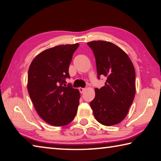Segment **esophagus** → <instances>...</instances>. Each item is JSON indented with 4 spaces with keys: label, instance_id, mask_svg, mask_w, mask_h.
<instances>
[{
    "label": "esophagus",
    "instance_id": "obj_1",
    "mask_svg": "<svg viewBox=\"0 0 161 161\" xmlns=\"http://www.w3.org/2000/svg\"><path fill=\"white\" fill-rule=\"evenodd\" d=\"M79 90H80V93H84V91H85V88H81V87H80V88H79Z\"/></svg>",
    "mask_w": 161,
    "mask_h": 161
}]
</instances>
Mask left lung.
<instances>
[{"instance_id":"obj_1","label":"left lung","mask_w":161,"mask_h":161,"mask_svg":"<svg viewBox=\"0 0 161 161\" xmlns=\"http://www.w3.org/2000/svg\"><path fill=\"white\" fill-rule=\"evenodd\" d=\"M87 44L95 57L98 77H107L104 86L95 88L91 107L100 124L117 125L126 118L135 97L134 66L125 51L114 43L93 41Z\"/></svg>"}]
</instances>
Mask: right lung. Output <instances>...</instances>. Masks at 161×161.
I'll return each mask as SVG.
<instances>
[{
	"label": "right lung",
	"mask_w": 161,
	"mask_h": 161,
	"mask_svg": "<svg viewBox=\"0 0 161 161\" xmlns=\"http://www.w3.org/2000/svg\"><path fill=\"white\" fill-rule=\"evenodd\" d=\"M79 46L77 43L46 49L34 58L29 67V95L37 114L50 125H67L76 115L80 91L62 84L70 77L69 65Z\"/></svg>",
	"instance_id": "1"
}]
</instances>
